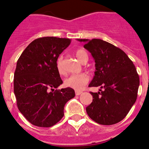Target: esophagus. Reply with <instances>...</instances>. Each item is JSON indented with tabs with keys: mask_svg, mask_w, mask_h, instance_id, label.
<instances>
[{
	"mask_svg": "<svg viewBox=\"0 0 149 149\" xmlns=\"http://www.w3.org/2000/svg\"><path fill=\"white\" fill-rule=\"evenodd\" d=\"M82 93V91H76V95H80Z\"/></svg>",
	"mask_w": 149,
	"mask_h": 149,
	"instance_id": "esophagus-1",
	"label": "esophagus"
}]
</instances>
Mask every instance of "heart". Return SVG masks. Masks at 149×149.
<instances>
[{
    "label": "heart",
    "mask_w": 149,
    "mask_h": 149,
    "mask_svg": "<svg viewBox=\"0 0 149 149\" xmlns=\"http://www.w3.org/2000/svg\"><path fill=\"white\" fill-rule=\"evenodd\" d=\"M76 58L80 62L82 63L85 58H88V54L83 49H78L75 52ZM56 68L57 71L60 74H63L64 73L63 68V60L61 57H59L56 61ZM89 78L85 73H79V74H73L68 76L64 81V84L66 87L73 88L76 91H81L83 87L87 84Z\"/></svg>",
    "instance_id": "1"
}]
</instances>
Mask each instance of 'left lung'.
<instances>
[{"instance_id":"obj_1","label":"left lung","mask_w":149,"mask_h":149,"mask_svg":"<svg viewBox=\"0 0 149 149\" xmlns=\"http://www.w3.org/2000/svg\"><path fill=\"white\" fill-rule=\"evenodd\" d=\"M86 43L95 62V71L89 87L93 102L86 107L90 117L100 125L118 123L127 116L137 98L139 76L128 56L118 47L100 39H77ZM103 90H102V89Z\"/></svg>"}]
</instances>
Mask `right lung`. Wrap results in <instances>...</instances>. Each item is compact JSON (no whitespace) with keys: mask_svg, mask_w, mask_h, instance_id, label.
I'll return each mask as SVG.
<instances>
[{"mask_svg":"<svg viewBox=\"0 0 149 149\" xmlns=\"http://www.w3.org/2000/svg\"><path fill=\"white\" fill-rule=\"evenodd\" d=\"M70 43L69 39L41 37L31 42L17 60L14 73L17 105L33 125H56L64 115L65 104L75 97L71 88L54 90L63 83L57 59Z\"/></svg>","mask_w":149,"mask_h":149,"instance_id":"add662e5","label":"right lung"}]
</instances>
